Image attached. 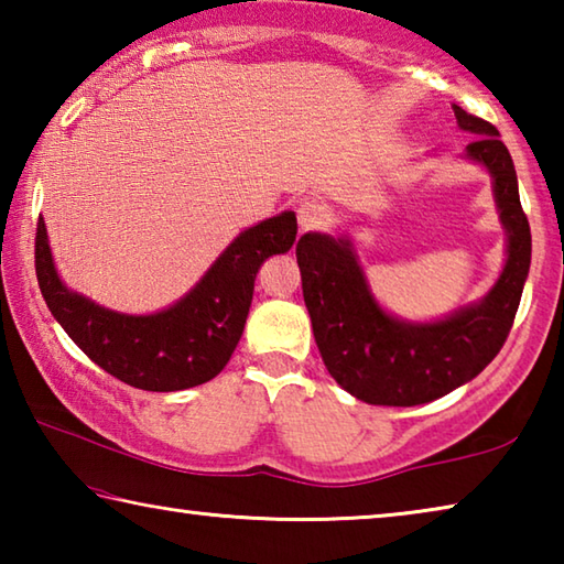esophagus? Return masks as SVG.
Returning a JSON list of instances; mask_svg holds the SVG:
<instances>
[{"instance_id":"esophagus-1","label":"esophagus","mask_w":564,"mask_h":564,"mask_svg":"<svg viewBox=\"0 0 564 564\" xmlns=\"http://www.w3.org/2000/svg\"><path fill=\"white\" fill-rule=\"evenodd\" d=\"M295 216H299L301 231H316L328 221V208L318 202H301Z\"/></svg>"}]
</instances>
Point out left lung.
I'll list each match as a JSON object with an SVG mask.
<instances>
[{
  "label": "left lung",
  "mask_w": 564,
  "mask_h": 564,
  "mask_svg": "<svg viewBox=\"0 0 564 564\" xmlns=\"http://www.w3.org/2000/svg\"><path fill=\"white\" fill-rule=\"evenodd\" d=\"M457 127L473 133L465 156L488 169L508 259L482 301L443 321L390 316L370 293L348 236L303 234L295 246L313 336L336 383L370 405H420L473 380L498 356L530 273L532 236L520 206L518 174L500 131L453 104Z\"/></svg>",
  "instance_id": "obj_1"
}]
</instances>
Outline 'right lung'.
<instances>
[{
	"instance_id": "right-lung-1",
	"label": "right lung",
	"mask_w": 564,
	"mask_h": 564,
	"mask_svg": "<svg viewBox=\"0 0 564 564\" xmlns=\"http://www.w3.org/2000/svg\"><path fill=\"white\" fill-rule=\"evenodd\" d=\"M295 234L293 212L265 218L238 234L184 299L149 316H129L66 289L40 216L36 281L52 316L99 368L127 386L171 393L221 373L241 340L256 273L269 256L289 251Z\"/></svg>"
}]
</instances>
